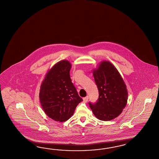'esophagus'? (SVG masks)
I'll list each match as a JSON object with an SVG mask.
<instances>
[{
  "label": "esophagus",
  "mask_w": 159,
  "mask_h": 159,
  "mask_svg": "<svg viewBox=\"0 0 159 159\" xmlns=\"http://www.w3.org/2000/svg\"><path fill=\"white\" fill-rule=\"evenodd\" d=\"M88 100H89V96H87V97L83 98V102H85V103L87 102Z\"/></svg>",
  "instance_id": "obj_1"
}]
</instances>
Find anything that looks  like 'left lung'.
Masks as SVG:
<instances>
[{"mask_svg": "<svg viewBox=\"0 0 159 159\" xmlns=\"http://www.w3.org/2000/svg\"><path fill=\"white\" fill-rule=\"evenodd\" d=\"M99 91L96 103L89 102L94 116L101 120H111L120 115L127 104L128 90L120 74L108 61L101 62L93 70Z\"/></svg>", "mask_w": 159, "mask_h": 159, "instance_id": "1", "label": "left lung"}]
</instances>
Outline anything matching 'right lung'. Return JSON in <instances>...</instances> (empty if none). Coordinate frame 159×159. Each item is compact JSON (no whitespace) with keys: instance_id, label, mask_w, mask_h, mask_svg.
Listing matches in <instances>:
<instances>
[{"instance_id":"1","label":"right lung","mask_w":159,"mask_h":159,"mask_svg":"<svg viewBox=\"0 0 159 159\" xmlns=\"http://www.w3.org/2000/svg\"><path fill=\"white\" fill-rule=\"evenodd\" d=\"M71 64L64 60L56 63L47 73L40 87L39 97L45 113L51 119L64 122L74 114L83 101L71 81Z\"/></svg>"}]
</instances>
